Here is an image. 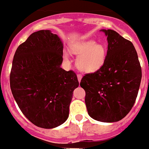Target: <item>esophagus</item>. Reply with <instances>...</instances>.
Segmentation results:
<instances>
[{
    "label": "esophagus",
    "instance_id": "obj_1",
    "mask_svg": "<svg viewBox=\"0 0 149 149\" xmlns=\"http://www.w3.org/2000/svg\"><path fill=\"white\" fill-rule=\"evenodd\" d=\"M77 77H78V82H79V83H80V82H81V78H82V75H81V74H78V75H77Z\"/></svg>",
    "mask_w": 149,
    "mask_h": 149
}]
</instances>
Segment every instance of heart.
<instances>
[{
	"label": "heart",
	"mask_w": 149,
	"mask_h": 149,
	"mask_svg": "<svg viewBox=\"0 0 149 149\" xmlns=\"http://www.w3.org/2000/svg\"><path fill=\"white\" fill-rule=\"evenodd\" d=\"M71 52L78 56L76 61L78 68L85 73H92L99 70L104 65L107 58L106 47L92 40L73 45ZM64 58H68L66 52L64 54Z\"/></svg>",
	"instance_id": "b5f03b06"
}]
</instances>
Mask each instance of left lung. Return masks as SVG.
I'll return each instance as SVG.
<instances>
[{
  "label": "left lung",
  "instance_id": "8db88e82",
  "mask_svg": "<svg viewBox=\"0 0 149 149\" xmlns=\"http://www.w3.org/2000/svg\"><path fill=\"white\" fill-rule=\"evenodd\" d=\"M108 41L104 65L82 78L88 113L93 119L116 122L135 104L141 84V68L134 45L113 30H100Z\"/></svg>",
  "mask_w": 149,
  "mask_h": 149
}]
</instances>
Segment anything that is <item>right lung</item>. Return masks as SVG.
<instances>
[{"label":"right lung","instance_id":"obj_1","mask_svg":"<svg viewBox=\"0 0 149 149\" xmlns=\"http://www.w3.org/2000/svg\"><path fill=\"white\" fill-rule=\"evenodd\" d=\"M63 47L57 34L41 30L31 34L14 54L11 92L24 116L40 128L65 122L73 91L79 85L74 71L61 68Z\"/></svg>","mask_w":149,"mask_h":149}]
</instances>
